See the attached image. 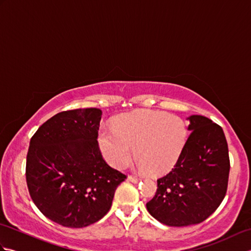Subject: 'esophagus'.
<instances>
[{"label": "esophagus", "mask_w": 251, "mask_h": 251, "mask_svg": "<svg viewBox=\"0 0 251 251\" xmlns=\"http://www.w3.org/2000/svg\"><path fill=\"white\" fill-rule=\"evenodd\" d=\"M127 179H128L129 181H130V182H132V183H138V182H139V178H137V177H135V176H129V177L128 178H127Z\"/></svg>", "instance_id": "34e87169"}]
</instances>
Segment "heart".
Returning a JSON list of instances; mask_svg holds the SVG:
<instances>
[{
  "label": "heart",
  "mask_w": 251,
  "mask_h": 251,
  "mask_svg": "<svg viewBox=\"0 0 251 251\" xmlns=\"http://www.w3.org/2000/svg\"><path fill=\"white\" fill-rule=\"evenodd\" d=\"M188 139V127L179 116L141 110L113 123V129L100 128L98 145L104 159L124 169L134 157L142 170L157 176L168 173L180 158Z\"/></svg>",
  "instance_id": "b5f03b06"
}]
</instances>
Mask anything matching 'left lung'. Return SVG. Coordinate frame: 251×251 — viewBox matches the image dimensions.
I'll list each match as a JSON object with an SVG mask.
<instances>
[{"instance_id":"1","label":"left lung","mask_w":251,"mask_h":251,"mask_svg":"<svg viewBox=\"0 0 251 251\" xmlns=\"http://www.w3.org/2000/svg\"><path fill=\"white\" fill-rule=\"evenodd\" d=\"M191 132L172 172L157 180L155 196L147 204L152 217L169 226L206 220L226 193L230 159L225 132L201 115L188 119Z\"/></svg>"}]
</instances>
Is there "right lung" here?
Wrapping results in <instances>:
<instances>
[{
  "label": "right lung",
  "mask_w": 251,
  "mask_h": 251,
  "mask_svg": "<svg viewBox=\"0 0 251 251\" xmlns=\"http://www.w3.org/2000/svg\"><path fill=\"white\" fill-rule=\"evenodd\" d=\"M102 111L60 112L30 140L25 179L35 206L67 227H84L110 210L115 190L126 176L110 167L98 147Z\"/></svg>",
  "instance_id": "1"
}]
</instances>
